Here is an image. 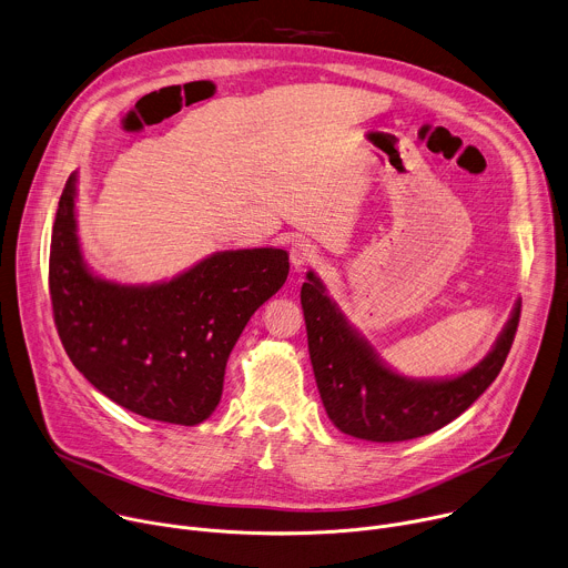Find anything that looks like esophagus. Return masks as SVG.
Segmentation results:
<instances>
[{"label":"esophagus","instance_id":"1","mask_svg":"<svg viewBox=\"0 0 568 568\" xmlns=\"http://www.w3.org/2000/svg\"><path fill=\"white\" fill-rule=\"evenodd\" d=\"M316 258H318V252H316V247L312 245L310 240L298 237V240L292 242V247H290V261H292L294 270H305L307 265L316 263Z\"/></svg>","mask_w":568,"mask_h":568}]
</instances>
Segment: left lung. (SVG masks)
I'll return each instance as SVG.
<instances>
[{
    "label": "left lung",
    "mask_w": 568,
    "mask_h": 568,
    "mask_svg": "<svg viewBox=\"0 0 568 568\" xmlns=\"http://www.w3.org/2000/svg\"><path fill=\"white\" fill-rule=\"evenodd\" d=\"M301 305L314 379L328 418L339 432L371 443L427 436L469 409L504 368L521 314L517 301L493 351L467 373L416 379L390 371L379 359L314 272H307L301 287Z\"/></svg>",
    "instance_id": "8db88e82"
}]
</instances>
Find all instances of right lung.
<instances>
[{
  "label": "right lung",
  "instance_id": "obj_1",
  "mask_svg": "<svg viewBox=\"0 0 568 568\" xmlns=\"http://www.w3.org/2000/svg\"><path fill=\"white\" fill-rule=\"evenodd\" d=\"M75 182L71 173L60 195L49 254L53 318L71 364L132 414L204 423L220 402L237 337L287 278V252H215L150 285L105 281L80 252Z\"/></svg>",
  "mask_w": 568,
  "mask_h": 568
}]
</instances>
